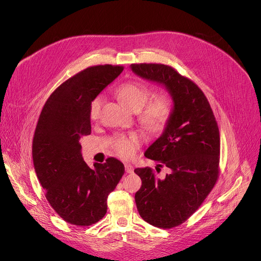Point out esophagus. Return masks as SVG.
I'll list each match as a JSON object with an SVG mask.
<instances>
[{
  "instance_id": "1",
  "label": "esophagus",
  "mask_w": 261,
  "mask_h": 261,
  "mask_svg": "<svg viewBox=\"0 0 261 261\" xmlns=\"http://www.w3.org/2000/svg\"><path fill=\"white\" fill-rule=\"evenodd\" d=\"M125 169H126V172H128V173H132L134 170L133 166L131 165V164H128V163L125 164Z\"/></svg>"
}]
</instances>
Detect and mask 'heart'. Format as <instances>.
<instances>
[{"instance_id":"heart-1","label":"heart","mask_w":261,"mask_h":261,"mask_svg":"<svg viewBox=\"0 0 261 261\" xmlns=\"http://www.w3.org/2000/svg\"><path fill=\"white\" fill-rule=\"evenodd\" d=\"M152 92L148 86L139 81H128L117 89L121 103L133 112H139V120L150 131H160L166 127L173 112V101L167 95H160L147 101ZM102 105V97L97 96L90 105V117L97 118ZM141 145L136 134L121 136L115 141L116 152L122 158H132Z\"/></svg>"}]
</instances>
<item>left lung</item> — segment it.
<instances>
[{"instance_id":"1","label":"left lung","mask_w":261,"mask_h":261,"mask_svg":"<svg viewBox=\"0 0 261 261\" xmlns=\"http://www.w3.org/2000/svg\"><path fill=\"white\" fill-rule=\"evenodd\" d=\"M138 76L165 87L173 101L170 120L145 156L169 169L164 179L149 167L136 168L142 187L136 207L146 222L171 228L185 222L206 199L219 175L220 135L211 105L201 89L173 67L131 64Z\"/></svg>"}]
</instances>
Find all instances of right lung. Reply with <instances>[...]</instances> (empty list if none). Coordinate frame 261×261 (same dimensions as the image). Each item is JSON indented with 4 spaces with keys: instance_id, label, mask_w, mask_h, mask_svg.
Masks as SVG:
<instances>
[{
    "instance_id": "obj_1",
    "label": "right lung",
    "mask_w": 261,
    "mask_h": 261,
    "mask_svg": "<svg viewBox=\"0 0 261 261\" xmlns=\"http://www.w3.org/2000/svg\"><path fill=\"white\" fill-rule=\"evenodd\" d=\"M122 70L111 64L86 68L55 90L41 111L33 140L34 166L50 206L67 223L89 226L102 219L108 196L125 172L114 158L91 169L79 143L91 134L92 100Z\"/></svg>"
}]
</instances>
